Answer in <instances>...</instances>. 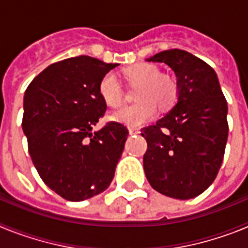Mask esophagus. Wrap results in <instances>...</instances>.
Returning a JSON list of instances; mask_svg holds the SVG:
<instances>
[{"instance_id": "1", "label": "esophagus", "mask_w": 248, "mask_h": 248, "mask_svg": "<svg viewBox=\"0 0 248 248\" xmlns=\"http://www.w3.org/2000/svg\"><path fill=\"white\" fill-rule=\"evenodd\" d=\"M140 133L139 129L137 128H129V134L130 135H138Z\"/></svg>"}]
</instances>
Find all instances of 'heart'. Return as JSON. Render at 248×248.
Wrapping results in <instances>:
<instances>
[{"label":"heart","mask_w":248,"mask_h":248,"mask_svg":"<svg viewBox=\"0 0 248 248\" xmlns=\"http://www.w3.org/2000/svg\"><path fill=\"white\" fill-rule=\"evenodd\" d=\"M125 78L134 84H140L137 94L138 104L122 107L109 114L111 122L130 128H140L153 120L161 109L171 108L176 103L179 87L172 78L160 76L159 68L149 63H137L124 71ZM99 94L110 107H117L123 100V91L117 76L111 72L104 74L99 82Z\"/></svg>","instance_id":"1"}]
</instances>
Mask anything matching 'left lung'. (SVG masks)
Listing matches in <instances>:
<instances>
[{"instance_id":"left-lung-1","label":"left lung","mask_w":248,"mask_h":248,"mask_svg":"<svg viewBox=\"0 0 248 248\" xmlns=\"http://www.w3.org/2000/svg\"><path fill=\"white\" fill-rule=\"evenodd\" d=\"M165 63L176 76L177 102L155 125L141 129L148 150L144 171L154 190L189 200L202 194L217 175L229 135L227 102L216 72L183 49L146 59Z\"/></svg>"}]
</instances>
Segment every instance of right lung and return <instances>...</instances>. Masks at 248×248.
I'll return each mask as SVG.
<instances>
[{
	"mask_svg": "<svg viewBox=\"0 0 248 248\" xmlns=\"http://www.w3.org/2000/svg\"><path fill=\"white\" fill-rule=\"evenodd\" d=\"M117 65L68 58L48 65L25 92L22 129L31 159L46 185L68 201L108 189L124 150L129 133L123 124L93 131L107 109L99 82Z\"/></svg>",
	"mask_w": 248,
	"mask_h": 248,
	"instance_id": "add662e5",
	"label": "right lung"
}]
</instances>
